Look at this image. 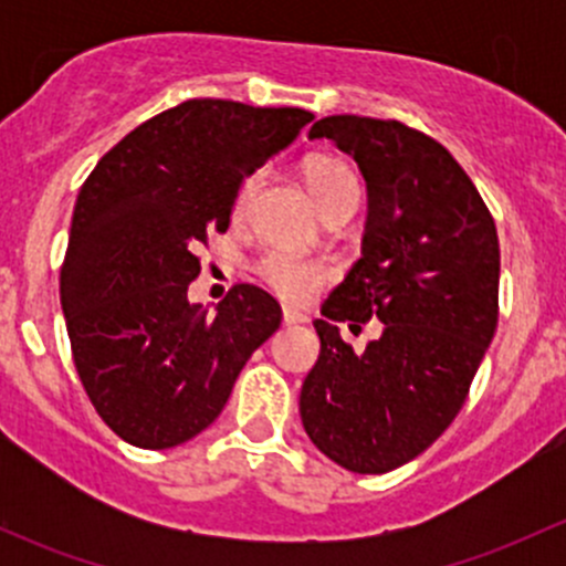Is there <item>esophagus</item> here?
Returning a JSON list of instances; mask_svg holds the SVG:
<instances>
[{
	"instance_id": "esophagus-1",
	"label": "esophagus",
	"mask_w": 566,
	"mask_h": 566,
	"mask_svg": "<svg viewBox=\"0 0 566 566\" xmlns=\"http://www.w3.org/2000/svg\"><path fill=\"white\" fill-rule=\"evenodd\" d=\"M282 319H284V325H301V323H310V317H306L304 312L290 310V306H284V310H282Z\"/></svg>"
}]
</instances>
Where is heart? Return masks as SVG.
<instances>
[{"label":"heart","mask_w":566,"mask_h":566,"mask_svg":"<svg viewBox=\"0 0 566 566\" xmlns=\"http://www.w3.org/2000/svg\"><path fill=\"white\" fill-rule=\"evenodd\" d=\"M304 182L310 188V193L315 197L317 208L325 210L334 199H339L342 193L358 191L356 172L347 167L339 158L317 156L310 158L304 167ZM256 191V177H249L241 186L235 199V216H243L249 210L251 197ZM256 273H260L262 282L273 290L276 295L287 301H306L317 293V287H323L334 271L325 260L317 256H304L295 254V251H268L260 262H256Z\"/></svg>","instance_id":"obj_1"}]
</instances>
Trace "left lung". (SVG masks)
Instances as JSON below:
<instances>
[{
	"label": "left lung",
	"mask_w": 566,
	"mask_h": 566,
	"mask_svg": "<svg viewBox=\"0 0 566 566\" xmlns=\"http://www.w3.org/2000/svg\"><path fill=\"white\" fill-rule=\"evenodd\" d=\"M367 180L361 256L325 298L319 358L301 389L312 443L353 473L424 452L460 413L499 323L501 251L490 210L452 153L397 123L334 114L312 125ZM378 316L364 354L338 323Z\"/></svg>",
	"instance_id": "left-lung-1"
}]
</instances>
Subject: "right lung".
Segmentation results:
<instances>
[{
	"mask_svg": "<svg viewBox=\"0 0 566 566\" xmlns=\"http://www.w3.org/2000/svg\"><path fill=\"white\" fill-rule=\"evenodd\" d=\"M315 114L197 98L112 147L73 208L60 301L101 419L139 449L213 424L251 353L279 328L265 290L235 284L208 315L188 301L197 249L227 232L238 191Z\"/></svg>",
	"mask_w": 566,
	"mask_h": 566,
	"instance_id": "right-lung-1",
	"label": "right lung"
}]
</instances>
